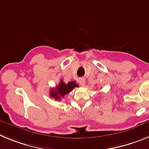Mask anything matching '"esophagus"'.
<instances>
[{
	"label": "esophagus",
	"mask_w": 149,
	"mask_h": 149,
	"mask_svg": "<svg viewBox=\"0 0 149 149\" xmlns=\"http://www.w3.org/2000/svg\"><path fill=\"white\" fill-rule=\"evenodd\" d=\"M79 81L80 84H81V86H84V84H85V80H84V78H80Z\"/></svg>",
	"instance_id": "esophagus-1"
}]
</instances>
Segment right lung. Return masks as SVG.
<instances>
[{
    "instance_id": "obj_1",
    "label": "right lung",
    "mask_w": 149,
    "mask_h": 149,
    "mask_svg": "<svg viewBox=\"0 0 149 149\" xmlns=\"http://www.w3.org/2000/svg\"><path fill=\"white\" fill-rule=\"evenodd\" d=\"M76 87H79V84H76V81H69L66 84L62 80H61L56 88L51 89L50 97L51 98H54L55 100L61 101L65 95L71 92Z\"/></svg>"
}]
</instances>
